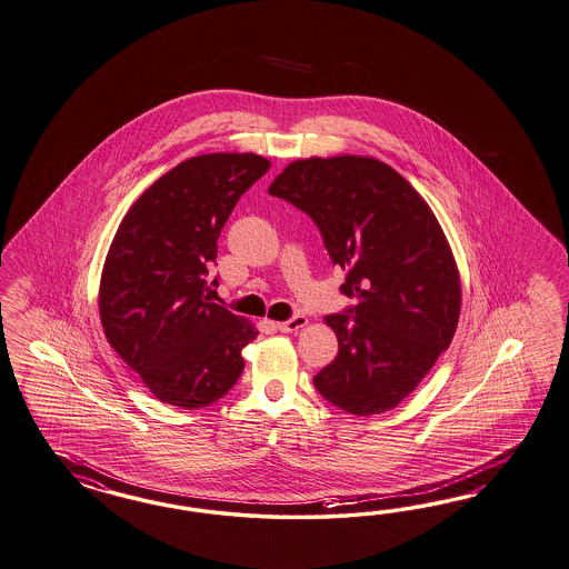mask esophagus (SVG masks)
Listing matches in <instances>:
<instances>
[{
	"instance_id": "obj_1",
	"label": "esophagus",
	"mask_w": 569,
	"mask_h": 569,
	"mask_svg": "<svg viewBox=\"0 0 569 569\" xmlns=\"http://www.w3.org/2000/svg\"><path fill=\"white\" fill-rule=\"evenodd\" d=\"M308 319L305 315H296L292 317L290 321H283V323H277V329L281 331V333H293V331H298V329H302V327H307Z\"/></svg>"
}]
</instances>
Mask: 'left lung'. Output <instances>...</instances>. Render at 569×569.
I'll list each match as a JSON object with an SVG mask.
<instances>
[{"instance_id":"obj_1","label":"left lung","mask_w":569,"mask_h":569,"mask_svg":"<svg viewBox=\"0 0 569 569\" xmlns=\"http://www.w3.org/2000/svg\"><path fill=\"white\" fill-rule=\"evenodd\" d=\"M269 194L305 211L356 307L325 317L336 360L315 377L325 400L356 416L406 400L449 348L460 319V271L427 200L383 161L362 154L292 161Z\"/></svg>"}]
</instances>
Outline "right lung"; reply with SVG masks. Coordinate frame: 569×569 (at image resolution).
I'll return each instance as SVG.
<instances>
[{
	"label": "right lung",
	"mask_w": 569,
	"mask_h": 569,
	"mask_svg": "<svg viewBox=\"0 0 569 569\" xmlns=\"http://www.w3.org/2000/svg\"><path fill=\"white\" fill-rule=\"evenodd\" d=\"M269 168L254 153L190 157L140 194L113 236L99 286L101 325L163 403L211 406L244 370L242 348L257 327L204 292L231 209Z\"/></svg>",
	"instance_id": "right-lung-1"
}]
</instances>
